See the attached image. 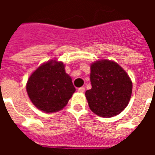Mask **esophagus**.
<instances>
[{
    "label": "esophagus",
    "mask_w": 155,
    "mask_h": 155,
    "mask_svg": "<svg viewBox=\"0 0 155 155\" xmlns=\"http://www.w3.org/2000/svg\"><path fill=\"white\" fill-rule=\"evenodd\" d=\"M84 91H85V88L84 87H79V88H78V92H81V93H83V92H84Z\"/></svg>",
    "instance_id": "esophagus-1"
}]
</instances>
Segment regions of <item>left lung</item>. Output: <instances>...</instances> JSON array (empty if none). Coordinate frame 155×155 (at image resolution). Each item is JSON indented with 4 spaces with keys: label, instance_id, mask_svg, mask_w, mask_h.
Instances as JSON below:
<instances>
[{
    "label": "left lung",
    "instance_id": "8db88e82",
    "mask_svg": "<svg viewBox=\"0 0 155 155\" xmlns=\"http://www.w3.org/2000/svg\"><path fill=\"white\" fill-rule=\"evenodd\" d=\"M92 88L85 96L90 109L102 117H112L121 113L130 101L132 81L115 62L97 61L91 65Z\"/></svg>",
    "mask_w": 155,
    "mask_h": 155
}]
</instances>
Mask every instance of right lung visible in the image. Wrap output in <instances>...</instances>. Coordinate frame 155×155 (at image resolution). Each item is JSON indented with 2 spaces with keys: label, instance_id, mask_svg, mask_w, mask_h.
I'll list each match as a JSON object with an SVG mask.
<instances>
[{
  "label": "right lung",
  "instance_id": "add662e5",
  "mask_svg": "<svg viewBox=\"0 0 155 155\" xmlns=\"http://www.w3.org/2000/svg\"><path fill=\"white\" fill-rule=\"evenodd\" d=\"M28 96L38 109L55 113L67 105L75 92L71 78L63 63L51 60L33 72L26 84Z\"/></svg>",
  "mask_w": 155,
  "mask_h": 155
}]
</instances>
